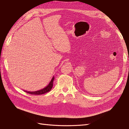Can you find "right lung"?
<instances>
[{
	"mask_svg": "<svg viewBox=\"0 0 129 129\" xmlns=\"http://www.w3.org/2000/svg\"><path fill=\"white\" fill-rule=\"evenodd\" d=\"M54 79V77H53V78L51 80L50 83H49V85H48L46 87L41 89V90H39V91H35V92H29V91H25L27 93L29 94H43L46 93L47 92H48L49 91H50L51 90V89L53 87V81Z\"/></svg>",
	"mask_w": 129,
	"mask_h": 129,
	"instance_id": "obj_1",
	"label": "right lung"
}]
</instances>
